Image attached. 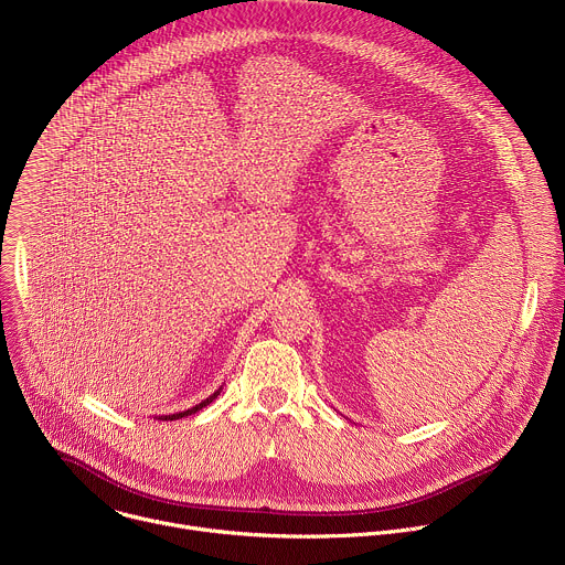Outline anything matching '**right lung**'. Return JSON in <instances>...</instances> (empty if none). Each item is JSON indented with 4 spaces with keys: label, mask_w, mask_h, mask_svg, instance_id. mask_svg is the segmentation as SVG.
<instances>
[{
    "label": "right lung",
    "mask_w": 565,
    "mask_h": 565,
    "mask_svg": "<svg viewBox=\"0 0 565 565\" xmlns=\"http://www.w3.org/2000/svg\"><path fill=\"white\" fill-rule=\"evenodd\" d=\"M221 388H223V386H218V388H216V391H214L212 395H207L205 399H201V402H199V405H194L192 409H185V412H179V414H172V416H158V420H179V418H185V416H192V414L201 412L203 407H207V405H210V402H212V399H214V397H216V395L221 393Z\"/></svg>",
    "instance_id": "obj_1"
}]
</instances>
